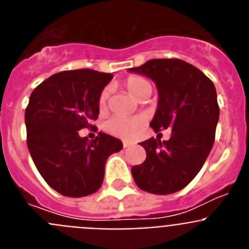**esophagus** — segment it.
Masks as SVG:
<instances>
[{
	"mask_svg": "<svg viewBox=\"0 0 249 249\" xmlns=\"http://www.w3.org/2000/svg\"><path fill=\"white\" fill-rule=\"evenodd\" d=\"M132 143H129V142H123V147L124 148H128V147H131Z\"/></svg>",
	"mask_w": 249,
	"mask_h": 249,
	"instance_id": "obj_1",
	"label": "esophagus"
}]
</instances>
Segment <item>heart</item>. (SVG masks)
Returning a JSON list of instances; mask_svg holds the SVG:
<instances>
[{
	"mask_svg": "<svg viewBox=\"0 0 249 249\" xmlns=\"http://www.w3.org/2000/svg\"><path fill=\"white\" fill-rule=\"evenodd\" d=\"M124 87L127 91L133 96L135 98H138L141 94L143 93L146 89H151V85L148 81L140 76H131L124 81ZM109 97V89H105L101 92L100 100H98V105L100 108H105L107 105V101ZM141 120L140 118H128V117H113L107 122L106 127L111 133L118 136L121 138H126L129 140L137 133V131L141 127Z\"/></svg>",
	"mask_w": 249,
	"mask_h": 249,
	"instance_id": "1",
	"label": "heart"
}]
</instances>
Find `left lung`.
<instances>
[{
	"mask_svg": "<svg viewBox=\"0 0 249 249\" xmlns=\"http://www.w3.org/2000/svg\"><path fill=\"white\" fill-rule=\"evenodd\" d=\"M128 71L156 85L158 103L149 126L172 131L168 141L141 142L147 157L132 167L133 179L149 193L178 192L201 171L214 143L219 120L214 85L198 68L177 58L149 59Z\"/></svg>",
	"mask_w": 249,
	"mask_h": 249,
	"instance_id": "1",
	"label": "left lung"
}]
</instances>
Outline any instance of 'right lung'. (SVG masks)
I'll use <instances>...</instances> for the list:
<instances>
[{
    "label": "right lung",
    "instance_id": "1",
    "mask_svg": "<svg viewBox=\"0 0 249 249\" xmlns=\"http://www.w3.org/2000/svg\"><path fill=\"white\" fill-rule=\"evenodd\" d=\"M111 80V73L92 70L63 71L31 93L25 113L28 151L43 179L61 195L96 192L108 157L122 149L118 138L106 133L93 141L78 135L97 120L101 92Z\"/></svg>",
    "mask_w": 249,
    "mask_h": 249
}]
</instances>
